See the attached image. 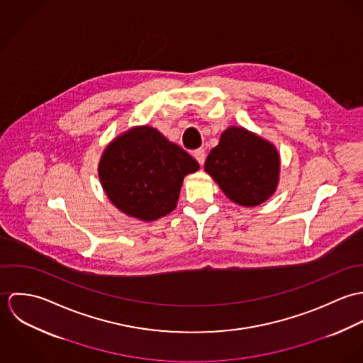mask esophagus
Listing matches in <instances>:
<instances>
[{"instance_id": "esophagus-1", "label": "esophagus", "mask_w": 363, "mask_h": 363, "mask_svg": "<svg viewBox=\"0 0 363 363\" xmlns=\"http://www.w3.org/2000/svg\"><path fill=\"white\" fill-rule=\"evenodd\" d=\"M194 157H196V160L203 166L204 164V162H206V156H207V154H206V151L203 150V148H200V150H196L194 151Z\"/></svg>"}]
</instances>
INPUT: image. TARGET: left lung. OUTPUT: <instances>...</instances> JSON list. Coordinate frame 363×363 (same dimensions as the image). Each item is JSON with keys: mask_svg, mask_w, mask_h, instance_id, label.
Returning a JSON list of instances; mask_svg holds the SVG:
<instances>
[{"mask_svg": "<svg viewBox=\"0 0 363 363\" xmlns=\"http://www.w3.org/2000/svg\"><path fill=\"white\" fill-rule=\"evenodd\" d=\"M204 170L230 201L257 207L277 191L281 157L269 141L245 127L230 125L211 150Z\"/></svg>", "mask_w": 363, "mask_h": 363, "instance_id": "left-lung-1", "label": "left lung"}]
</instances>
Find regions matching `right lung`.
<instances>
[{"label":"right lung","instance_id":"right-lung-1","mask_svg":"<svg viewBox=\"0 0 363 363\" xmlns=\"http://www.w3.org/2000/svg\"><path fill=\"white\" fill-rule=\"evenodd\" d=\"M199 162L151 125H135L104 148L98 173L110 203L144 222L170 213Z\"/></svg>","mask_w":363,"mask_h":363}]
</instances>
